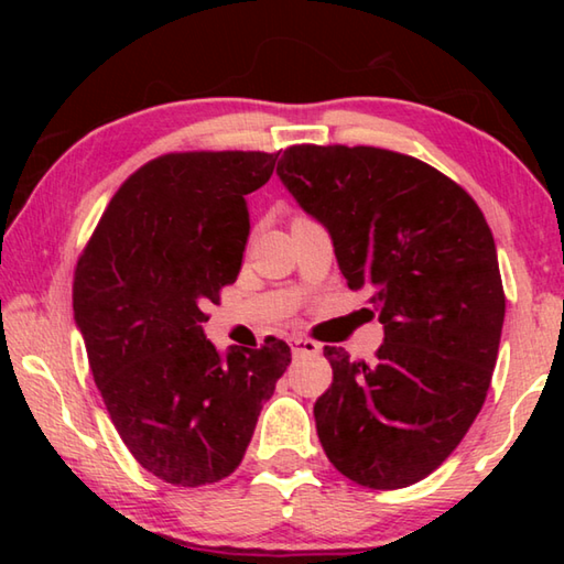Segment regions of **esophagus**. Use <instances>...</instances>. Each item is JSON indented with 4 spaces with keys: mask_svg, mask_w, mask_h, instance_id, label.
Listing matches in <instances>:
<instances>
[{
    "mask_svg": "<svg viewBox=\"0 0 564 564\" xmlns=\"http://www.w3.org/2000/svg\"><path fill=\"white\" fill-rule=\"evenodd\" d=\"M291 348H293V356H316V352L321 350V346H318L316 340L301 338V336L291 338Z\"/></svg>",
    "mask_w": 564,
    "mask_h": 564,
    "instance_id": "1",
    "label": "esophagus"
}]
</instances>
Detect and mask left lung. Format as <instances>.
<instances>
[{
  "mask_svg": "<svg viewBox=\"0 0 564 564\" xmlns=\"http://www.w3.org/2000/svg\"><path fill=\"white\" fill-rule=\"evenodd\" d=\"M275 174L386 333L373 362L323 348V451L352 482L408 488L460 445L488 395L505 321L490 226L455 181L395 151L301 144Z\"/></svg>",
  "mask_w": 564,
  "mask_h": 564,
  "instance_id": "1",
  "label": "left lung"
}]
</instances>
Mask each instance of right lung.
<instances>
[{
    "label": "right lung",
    "mask_w": 564,
    "mask_h": 564,
    "mask_svg": "<svg viewBox=\"0 0 564 564\" xmlns=\"http://www.w3.org/2000/svg\"><path fill=\"white\" fill-rule=\"evenodd\" d=\"M279 154H166L127 178L84 248L74 321L111 423L159 480L178 488L231 475L291 348H228L206 338V305L241 271L246 196Z\"/></svg>",
    "instance_id": "right-lung-1"
}]
</instances>
